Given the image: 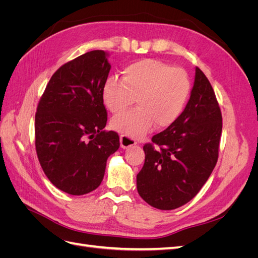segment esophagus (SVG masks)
Here are the masks:
<instances>
[{
  "mask_svg": "<svg viewBox=\"0 0 258 258\" xmlns=\"http://www.w3.org/2000/svg\"><path fill=\"white\" fill-rule=\"evenodd\" d=\"M137 142L135 139H132L128 136H124V135H121L120 136V146L122 148H127V147H130L132 145H136Z\"/></svg>",
  "mask_w": 258,
  "mask_h": 258,
  "instance_id": "1",
  "label": "esophagus"
}]
</instances>
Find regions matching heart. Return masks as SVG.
Instances as JSON below:
<instances>
[{"label": "heart", "instance_id": "obj_1", "mask_svg": "<svg viewBox=\"0 0 258 258\" xmlns=\"http://www.w3.org/2000/svg\"><path fill=\"white\" fill-rule=\"evenodd\" d=\"M190 82L182 69L155 59L134 62L122 70V80L110 77L103 85V103L116 114L136 101L135 110L116 115L112 127L124 136L140 138L152 128L172 124L183 113Z\"/></svg>", "mask_w": 258, "mask_h": 258}]
</instances>
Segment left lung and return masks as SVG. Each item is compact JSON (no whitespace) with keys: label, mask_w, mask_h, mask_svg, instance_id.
I'll return each mask as SVG.
<instances>
[{"label":"left lung","mask_w":258,"mask_h":258,"mask_svg":"<svg viewBox=\"0 0 258 258\" xmlns=\"http://www.w3.org/2000/svg\"><path fill=\"white\" fill-rule=\"evenodd\" d=\"M222 127L214 90L196 68L190 98L181 116L143 146L144 166L137 175L142 199L159 210H174L190 201L216 165Z\"/></svg>","instance_id":"1"}]
</instances>
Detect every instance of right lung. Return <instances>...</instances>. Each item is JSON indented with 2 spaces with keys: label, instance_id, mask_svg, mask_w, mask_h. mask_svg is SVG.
Segmentation results:
<instances>
[{
  "label": "right lung",
  "instance_id": "obj_1",
  "mask_svg": "<svg viewBox=\"0 0 258 258\" xmlns=\"http://www.w3.org/2000/svg\"><path fill=\"white\" fill-rule=\"evenodd\" d=\"M104 50L86 52L53 73L35 114V148L46 176L74 196L98 188L106 160L119 147L105 131L102 88L111 64Z\"/></svg>",
  "mask_w": 258,
  "mask_h": 258
}]
</instances>
